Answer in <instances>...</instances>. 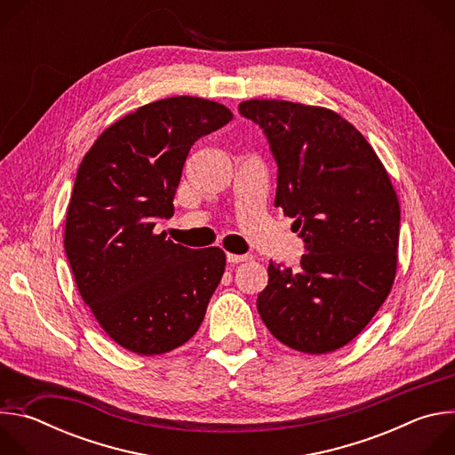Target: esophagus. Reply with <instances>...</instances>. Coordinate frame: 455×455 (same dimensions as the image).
<instances>
[{
    "mask_svg": "<svg viewBox=\"0 0 455 455\" xmlns=\"http://www.w3.org/2000/svg\"><path fill=\"white\" fill-rule=\"evenodd\" d=\"M250 255H239V253H227V261L230 265H237V263H243V261H248Z\"/></svg>",
    "mask_w": 455,
    "mask_h": 455,
    "instance_id": "1",
    "label": "esophagus"
}]
</instances>
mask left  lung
I'll use <instances>...</instances> for the list:
<instances>
[{
  "label": "left lung",
  "mask_w": 455,
  "mask_h": 455,
  "mask_svg": "<svg viewBox=\"0 0 455 455\" xmlns=\"http://www.w3.org/2000/svg\"><path fill=\"white\" fill-rule=\"evenodd\" d=\"M239 113L265 132L279 167L275 207L295 218L307 250L293 272L270 263L257 311L284 346L307 355L337 351L391 293L396 190L371 144L333 109L251 99Z\"/></svg>",
  "instance_id": "obj_1"
}]
</instances>
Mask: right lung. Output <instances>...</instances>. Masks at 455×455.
<instances>
[{
  "label": "right lung",
  "mask_w": 455,
  "mask_h": 455,
  "mask_svg": "<svg viewBox=\"0 0 455 455\" xmlns=\"http://www.w3.org/2000/svg\"><path fill=\"white\" fill-rule=\"evenodd\" d=\"M200 97H169L127 113L84 155L64 227L72 274L106 335L140 356L169 353L202 326L227 255L155 232L174 214L185 158L232 120Z\"/></svg>",
  "instance_id": "1"
}]
</instances>
